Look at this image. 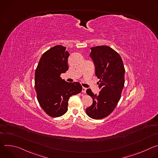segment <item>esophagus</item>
Segmentation results:
<instances>
[{
	"label": "esophagus",
	"instance_id": "esophagus-1",
	"mask_svg": "<svg viewBox=\"0 0 158 158\" xmlns=\"http://www.w3.org/2000/svg\"><path fill=\"white\" fill-rule=\"evenodd\" d=\"M86 90H87V88L83 87H82V93H86Z\"/></svg>",
	"mask_w": 158,
	"mask_h": 158
}]
</instances>
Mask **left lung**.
Here are the masks:
<instances>
[{"label":"left lung","mask_w":158,"mask_h":158,"mask_svg":"<svg viewBox=\"0 0 158 158\" xmlns=\"http://www.w3.org/2000/svg\"><path fill=\"white\" fill-rule=\"evenodd\" d=\"M90 57L93 59L98 79V94L90 89L87 94L93 99V104L85 109L89 117L101 119L108 116L116 108L124 85L125 69L120 55L109 46H101L91 48Z\"/></svg>","instance_id":"1"}]
</instances>
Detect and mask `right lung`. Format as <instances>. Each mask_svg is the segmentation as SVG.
<instances>
[{"instance_id": "right-lung-1", "label": "right lung", "mask_w": 158, "mask_h": 158, "mask_svg": "<svg viewBox=\"0 0 158 158\" xmlns=\"http://www.w3.org/2000/svg\"><path fill=\"white\" fill-rule=\"evenodd\" d=\"M65 49L58 45L44 52L35 72L37 101L46 113L52 118L64 115L68 109L69 98L82 90L79 82H67L60 77L69 69V53Z\"/></svg>"}]
</instances>
